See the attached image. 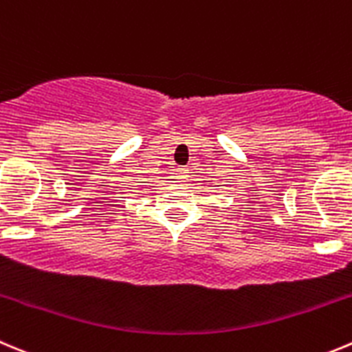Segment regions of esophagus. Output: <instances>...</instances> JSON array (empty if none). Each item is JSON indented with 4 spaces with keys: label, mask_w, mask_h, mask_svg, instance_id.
Returning <instances> with one entry per match:
<instances>
[{
    "label": "esophagus",
    "mask_w": 352,
    "mask_h": 352,
    "mask_svg": "<svg viewBox=\"0 0 352 352\" xmlns=\"http://www.w3.org/2000/svg\"><path fill=\"white\" fill-rule=\"evenodd\" d=\"M187 173H189V168H184V166L177 168V179H179V182H186L187 177H189Z\"/></svg>",
    "instance_id": "34e87169"
}]
</instances>
